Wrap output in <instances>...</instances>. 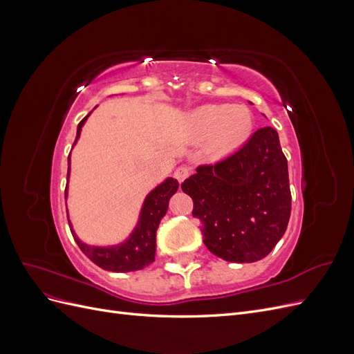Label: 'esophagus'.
<instances>
[{"mask_svg":"<svg viewBox=\"0 0 354 354\" xmlns=\"http://www.w3.org/2000/svg\"><path fill=\"white\" fill-rule=\"evenodd\" d=\"M190 174V171L187 167H178L176 171H174V178L178 181V183H181V181H185Z\"/></svg>","mask_w":354,"mask_h":354,"instance_id":"esophagus-1","label":"esophagus"}]
</instances>
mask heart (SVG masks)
<instances>
[{
  "instance_id": "obj_1",
  "label": "heart",
  "mask_w": 354,
  "mask_h": 354,
  "mask_svg": "<svg viewBox=\"0 0 354 354\" xmlns=\"http://www.w3.org/2000/svg\"><path fill=\"white\" fill-rule=\"evenodd\" d=\"M254 124L252 112L243 104H202L187 115L185 128L190 140L205 142L207 153L221 159L248 142Z\"/></svg>"
}]
</instances>
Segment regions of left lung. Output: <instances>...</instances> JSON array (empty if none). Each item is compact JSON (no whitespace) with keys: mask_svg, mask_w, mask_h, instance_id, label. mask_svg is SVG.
<instances>
[{"mask_svg":"<svg viewBox=\"0 0 354 354\" xmlns=\"http://www.w3.org/2000/svg\"><path fill=\"white\" fill-rule=\"evenodd\" d=\"M181 190L194 199L203 243L232 263L269 255L291 217L288 160L272 127L257 130L220 162L199 165Z\"/></svg>","mask_w":354,"mask_h":354,"instance_id":"1","label":"left lung"}]
</instances>
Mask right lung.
Segmentation results:
<instances>
[{
    "instance_id": "obj_1",
    "label": "right lung",
    "mask_w": 354,
    "mask_h": 354,
    "mask_svg": "<svg viewBox=\"0 0 354 354\" xmlns=\"http://www.w3.org/2000/svg\"><path fill=\"white\" fill-rule=\"evenodd\" d=\"M90 115V113H88ZM88 115L78 124L77 138H75L73 145L77 143L81 134V128L84 122L87 121ZM71 171V153L68 158V177ZM178 189V181L168 177L164 183H160L155 187L151 194H149L143 202V207L140 211V218L133 233L130 234L125 242L115 245V246H91L84 243L78 239L77 234L72 230L71 221L69 227L72 232V236L75 242L78 243L80 250L88 257V259L102 267L103 270L109 272H136L142 270L146 266L152 264L155 261V252H156V230L160 220L165 216L168 209L169 198L173 196ZM68 196V186L65 190V198Z\"/></svg>"
}]
</instances>
